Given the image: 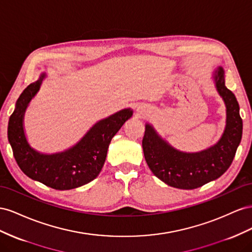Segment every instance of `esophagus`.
Masks as SVG:
<instances>
[{"mask_svg": "<svg viewBox=\"0 0 252 252\" xmlns=\"http://www.w3.org/2000/svg\"><path fill=\"white\" fill-rule=\"evenodd\" d=\"M137 112H138L140 115L146 114V111H145V109H142V107H139V109L137 110Z\"/></svg>", "mask_w": 252, "mask_h": 252, "instance_id": "esophagus-1", "label": "esophagus"}]
</instances>
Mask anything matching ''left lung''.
<instances>
[{
    "label": "left lung",
    "instance_id": "8db88e82",
    "mask_svg": "<svg viewBox=\"0 0 252 252\" xmlns=\"http://www.w3.org/2000/svg\"><path fill=\"white\" fill-rule=\"evenodd\" d=\"M212 79L226 106V126L220 138L213 146L199 152H184L172 147L146 124L142 149L146 161L153 174L168 186L191 190L221 176L231 164L243 133L240 106L233 93L225 85L222 67L215 69Z\"/></svg>",
    "mask_w": 252,
    "mask_h": 252
}]
</instances>
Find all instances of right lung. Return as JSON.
Listing matches in <instances>:
<instances>
[{
    "mask_svg": "<svg viewBox=\"0 0 252 252\" xmlns=\"http://www.w3.org/2000/svg\"><path fill=\"white\" fill-rule=\"evenodd\" d=\"M45 78V73L41 74L17 100L8 122V140L18 166L25 175L56 190L75 189L99 175L112 138L132 117L133 110L127 107L97 121L76 145L62 152L41 153L27 141L24 115Z\"/></svg>",
    "mask_w": 252,
    "mask_h": 252,
    "instance_id": "obj_1",
    "label": "right lung"
}]
</instances>
